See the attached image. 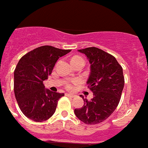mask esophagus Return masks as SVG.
I'll return each mask as SVG.
<instances>
[{
  "label": "esophagus",
  "instance_id": "1",
  "mask_svg": "<svg viewBox=\"0 0 148 148\" xmlns=\"http://www.w3.org/2000/svg\"><path fill=\"white\" fill-rule=\"evenodd\" d=\"M66 96H68V97H75V95H73V94H71V93H66Z\"/></svg>",
  "mask_w": 148,
  "mask_h": 148
}]
</instances>
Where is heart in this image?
I'll list each match as a JSON object with an SVG mask.
<instances>
[{
    "instance_id": "b5f03b06",
    "label": "heart",
    "mask_w": 148,
    "mask_h": 148,
    "mask_svg": "<svg viewBox=\"0 0 148 148\" xmlns=\"http://www.w3.org/2000/svg\"><path fill=\"white\" fill-rule=\"evenodd\" d=\"M77 60H84L80 57H73L71 60L72 62H74V61H77ZM77 82H78L77 80H74V81L72 82V83H73V85H76ZM73 84H71V83H67L66 85V86L67 88L70 89L73 88Z\"/></svg>"
}]
</instances>
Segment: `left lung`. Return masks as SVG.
<instances>
[{
  "mask_svg": "<svg viewBox=\"0 0 148 148\" xmlns=\"http://www.w3.org/2000/svg\"><path fill=\"white\" fill-rule=\"evenodd\" d=\"M87 57L90 63L88 88L93 92V98L84 99L82 108L74 113L85 124L102 123L113 113L120 101L124 88L123 68L115 57L97 47L78 50Z\"/></svg>",
  "mask_w": 148,
  "mask_h": 148,
  "instance_id": "obj_1",
  "label": "left lung"
}]
</instances>
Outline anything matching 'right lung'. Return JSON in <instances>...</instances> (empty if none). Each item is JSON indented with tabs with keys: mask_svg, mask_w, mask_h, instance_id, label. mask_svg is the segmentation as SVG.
I'll return each instance as SVG.
<instances>
[{
	"mask_svg": "<svg viewBox=\"0 0 148 148\" xmlns=\"http://www.w3.org/2000/svg\"><path fill=\"white\" fill-rule=\"evenodd\" d=\"M70 51L45 45L19 60L14 71V94L19 108L29 119L43 122L54 113L64 94L46 89L43 82L51 75L60 57Z\"/></svg>",
	"mask_w": 148,
	"mask_h": 148,
	"instance_id": "obj_1",
	"label": "right lung"
}]
</instances>
